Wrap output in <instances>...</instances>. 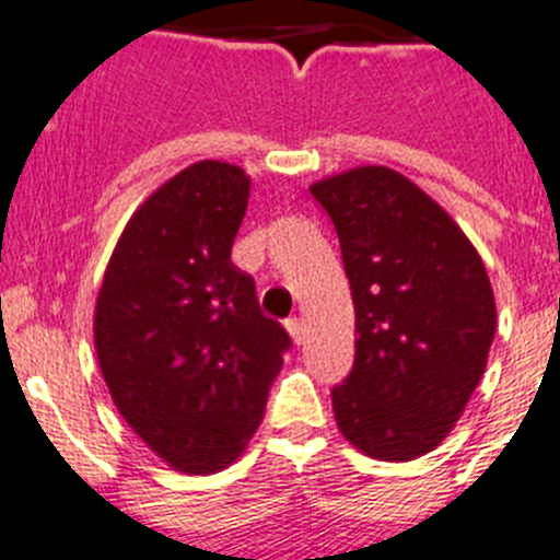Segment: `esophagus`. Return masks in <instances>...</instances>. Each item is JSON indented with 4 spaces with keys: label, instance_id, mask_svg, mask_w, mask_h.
Masks as SVG:
<instances>
[{
    "label": "esophagus",
    "instance_id": "esophagus-1",
    "mask_svg": "<svg viewBox=\"0 0 560 560\" xmlns=\"http://www.w3.org/2000/svg\"><path fill=\"white\" fill-rule=\"evenodd\" d=\"M284 326H287V331H290V337L295 339L298 345L304 342V323L298 320V317H290V320H287Z\"/></svg>",
    "mask_w": 560,
    "mask_h": 560
}]
</instances>
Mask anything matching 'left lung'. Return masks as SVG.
<instances>
[{"mask_svg": "<svg viewBox=\"0 0 560 560\" xmlns=\"http://www.w3.org/2000/svg\"><path fill=\"white\" fill-rule=\"evenodd\" d=\"M337 229L357 310V357L331 389L342 436L381 462L433 451L462 417L494 339L478 250L398 171L368 165L312 185Z\"/></svg>", "mask_w": 560, "mask_h": 560, "instance_id": "1", "label": "left lung"}]
</instances>
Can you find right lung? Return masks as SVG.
I'll list each match as a JSON object with an SVG mask.
<instances>
[{
    "mask_svg": "<svg viewBox=\"0 0 560 560\" xmlns=\"http://www.w3.org/2000/svg\"><path fill=\"white\" fill-rule=\"evenodd\" d=\"M248 190L229 162L176 174L127 223L98 290L93 337L113 404L182 472L240 456L292 348L232 265Z\"/></svg>",
    "mask_w": 560,
    "mask_h": 560,
    "instance_id": "right-lung-1",
    "label": "right lung"
}]
</instances>
